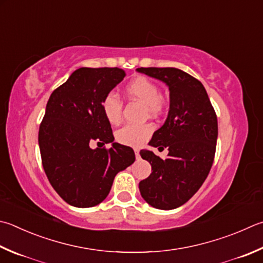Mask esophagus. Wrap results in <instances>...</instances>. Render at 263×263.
<instances>
[{"instance_id":"1","label":"esophagus","mask_w":263,"mask_h":263,"mask_svg":"<svg viewBox=\"0 0 263 263\" xmlns=\"http://www.w3.org/2000/svg\"><path fill=\"white\" fill-rule=\"evenodd\" d=\"M135 157H136V160H140L141 159V155H140V150L138 148H135Z\"/></svg>"}]
</instances>
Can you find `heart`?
<instances>
[{"instance_id": "b5f03b06", "label": "heart", "mask_w": 263, "mask_h": 263, "mask_svg": "<svg viewBox=\"0 0 263 263\" xmlns=\"http://www.w3.org/2000/svg\"><path fill=\"white\" fill-rule=\"evenodd\" d=\"M126 93L133 100H136L142 104L148 116H158L162 112L163 102L160 97V89L155 81L145 77H137L128 83ZM102 111L106 120L117 125L122 118V102L115 92H108L102 101ZM153 132V127L150 123L142 126L126 125L117 132V141L123 145L141 146L147 141Z\"/></svg>"}]
</instances>
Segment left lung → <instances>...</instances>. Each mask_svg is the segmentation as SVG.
Instances as JSON below:
<instances>
[{"label": "left lung", "mask_w": 263, "mask_h": 263, "mask_svg": "<svg viewBox=\"0 0 263 263\" xmlns=\"http://www.w3.org/2000/svg\"><path fill=\"white\" fill-rule=\"evenodd\" d=\"M170 88L171 105L166 122L148 144L168 148L166 159L152 151L141 157L151 163L150 176L140 182L142 197L159 210H174L199 190L214 161L217 118L202 83L175 67H140Z\"/></svg>", "instance_id": "obj_1"}]
</instances>
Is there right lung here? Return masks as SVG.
<instances>
[{"label":"right lung","mask_w":263,"mask_h":263,"mask_svg":"<svg viewBox=\"0 0 263 263\" xmlns=\"http://www.w3.org/2000/svg\"><path fill=\"white\" fill-rule=\"evenodd\" d=\"M126 72L118 67H81L54 89L39 129L43 170L56 192L74 207L102 202L120 171L135 161L129 146L113 143L112 128L102 101ZM112 142L95 151L88 146Z\"/></svg>","instance_id":"add662e5"}]
</instances>
